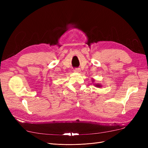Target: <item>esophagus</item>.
Returning a JSON list of instances; mask_svg holds the SVG:
<instances>
[{"instance_id": "34e87169", "label": "esophagus", "mask_w": 148, "mask_h": 148, "mask_svg": "<svg viewBox=\"0 0 148 148\" xmlns=\"http://www.w3.org/2000/svg\"><path fill=\"white\" fill-rule=\"evenodd\" d=\"M74 71L75 72H79L80 69L79 68H76L74 69Z\"/></svg>"}]
</instances>
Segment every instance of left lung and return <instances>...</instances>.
<instances>
[{
	"mask_svg": "<svg viewBox=\"0 0 148 148\" xmlns=\"http://www.w3.org/2000/svg\"><path fill=\"white\" fill-rule=\"evenodd\" d=\"M97 86H99V85H97Z\"/></svg>",
	"mask_w": 148,
	"mask_h": 148,
	"instance_id": "left-lung-1",
	"label": "left lung"
}]
</instances>
